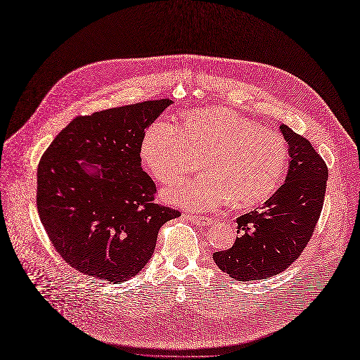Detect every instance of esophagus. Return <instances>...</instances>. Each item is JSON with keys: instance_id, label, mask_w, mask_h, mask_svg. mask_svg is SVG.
I'll return each mask as SVG.
<instances>
[{"instance_id": "esophagus-1", "label": "esophagus", "mask_w": 360, "mask_h": 360, "mask_svg": "<svg viewBox=\"0 0 360 360\" xmlns=\"http://www.w3.org/2000/svg\"><path fill=\"white\" fill-rule=\"evenodd\" d=\"M185 219L199 225V226H205V225H210L212 224V218H208V217H198V215H191V214H185L184 215Z\"/></svg>"}]
</instances>
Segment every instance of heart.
<instances>
[{"mask_svg":"<svg viewBox=\"0 0 360 360\" xmlns=\"http://www.w3.org/2000/svg\"><path fill=\"white\" fill-rule=\"evenodd\" d=\"M141 158L162 184H175L203 161L205 175L178 184L167 198L195 211L229 202L248 208L279 186L289 161L285 136L225 107L191 112L182 127L155 121L143 134Z\"/></svg>","mask_w":360,"mask_h":360,"instance_id":"heart-1","label":"heart"}]
</instances>
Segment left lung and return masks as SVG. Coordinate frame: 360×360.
Instances as JSON below:
<instances>
[{"label":"left lung","instance_id":"8db88e82","mask_svg":"<svg viewBox=\"0 0 360 360\" xmlns=\"http://www.w3.org/2000/svg\"><path fill=\"white\" fill-rule=\"evenodd\" d=\"M289 145L285 184L259 211L236 218L239 238L214 253L222 272L238 281H259L290 266L311 240L326 192L328 167L312 143L282 124Z\"/></svg>","mask_w":360,"mask_h":360}]
</instances>
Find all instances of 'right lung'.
Masks as SVG:
<instances>
[{
    "label": "right lung",
    "mask_w": 360,
    "mask_h": 360,
    "mask_svg": "<svg viewBox=\"0 0 360 360\" xmlns=\"http://www.w3.org/2000/svg\"><path fill=\"white\" fill-rule=\"evenodd\" d=\"M171 104L164 98L77 117L44 152L38 215L75 271L114 283L135 276L161 226L181 217L153 202L157 185L141 167L145 129Z\"/></svg>",
    "instance_id": "1"
}]
</instances>
